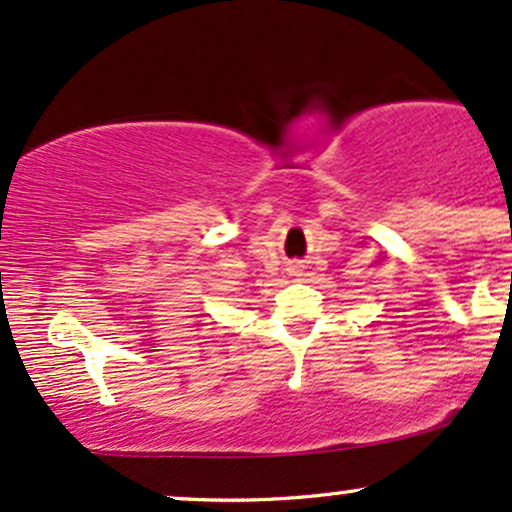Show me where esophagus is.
Instances as JSON below:
<instances>
[{
    "label": "esophagus",
    "instance_id": "34e87169",
    "mask_svg": "<svg viewBox=\"0 0 512 512\" xmlns=\"http://www.w3.org/2000/svg\"><path fill=\"white\" fill-rule=\"evenodd\" d=\"M302 270H304L302 261H292L290 266H287V273H290V275H302Z\"/></svg>",
    "mask_w": 512,
    "mask_h": 512
}]
</instances>
